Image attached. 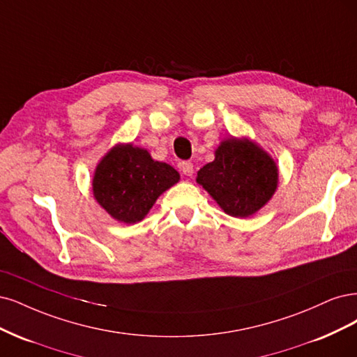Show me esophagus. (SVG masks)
<instances>
[{
  "instance_id": "obj_1",
  "label": "esophagus",
  "mask_w": 357,
  "mask_h": 357,
  "mask_svg": "<svg viewBox=\"0 0 357 357\" xmlns=\"http://www.w3.org/2000/svg\"><path fill=\"white\" fill-rule=\"evenodd\" d=\"M179 167H181V172H182L183 175L192 176V174H194V166H192L191 162H182Z\"/></svg>"
}]
</instances>
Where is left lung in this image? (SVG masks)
<instances>
[{"mask_svg": "<svg viewBox=\"0 0 357 357\" xmlns=\"http://www.w3.org/2000/svg\"><path fill=\"white\" fill-rule=\"evenodd\" d=\"M275 163L246 139L224 141L212 163L197 172V182L225 213L236 218L254 215L266 204L278 187Z\"/></svg>", "mask_w": 357, "mask_h": 357, "instance_id": "8db88e82", "label": "left lung"}]
</instances>
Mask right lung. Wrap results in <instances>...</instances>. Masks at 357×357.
I'll return each mask as SVG.
<instances>
[{
	"mask_svg": "<svg viewBox=\"0 0 357 357\" xmlns=\"http://www.w3.org/2000/svg\"><path fill=\"white\" fill-rule=\"evenodd\" d=\"M178 181V172L154 162L146 149L117 145L96 167L93 194L112 218L133 224L144 220L158 195Z\"/></svg>",
	"mask_w": 357,
	"mask_h": 357,
	"instance_id": "obj_1",
	"label": "right lung"
}]
</instances>
